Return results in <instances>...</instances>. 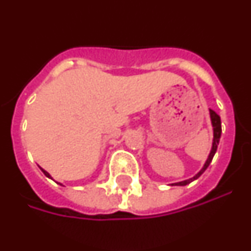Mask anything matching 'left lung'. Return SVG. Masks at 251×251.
I'll return each mask as SVG.
<instances>
[{
	"instance_id": "8db88e82",
	"label": "left lung",
	"mask_w": 251,
	"mask_h": 251,
	"mask_svg": "<svg viewBox=\"0 0 251 251\" xmlns=\"http://www.w3.org/2000/svg\"><path fill=\"white\" fill-rule=\"evenodd\" d=\"M210 119H211L212 130H214V138H212L211 151H210V153H208V157H207V159H206L205 165H203V167L201 168V170L199 171V172H197V174L195 175L194 177H191V178H188V179H185V181H181V182L172 183V186H186V185H188V183H191L192 181H195V179L199 178V177H200L201 175L205 172L206 168L210 166V163H211L212 158H214V156H215V153H216V151H217V146H219V142H220L221 119H220V115L217 114L216 112H214L212 109H210Z\"/></svg>"
}]
</instances>
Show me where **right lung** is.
Here are the masks:
<instances>
[{"instance_id": "1", "label": "right lung", "mask_w": 251, "mask_h": 251, "mask_svg": "<svg viewBox=\"0 0 251 251\" xmlns=\"http://www.w3.org/2000/svg\"><path fill=\"white\" fill-rule=\"evenodd\" d=\"M41 171H43V172H44V175H45L46 177H49V178H51V179H52V177L50 176V174H49V172H46V171L44 170V168H41ZM59 185H61V183H59ZM61 186H63V185H61Z\"/></svg>"}]
</instances>
